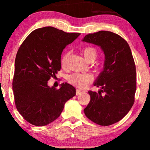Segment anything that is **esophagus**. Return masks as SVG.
<instances>
[{
    "instance_id": "obj_1",
    "label": "esophagus",
    "mask_w": 150,
    "mask_h": 150,
    "mask_svg": "<svg viewBox=\"0 0 150 150\" xmlns=\"http://www.w3.org/2000/svg\"><path fill=\"white\" fill-rule=\"evenodd\" d=\"M81 93H82V91H81L80 89H77V90H76V95H80V94H81Z\"/></svg>"
}]
</instances>
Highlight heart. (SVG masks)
<instances>
[{
  "label": "heart",
  "instance_id": "heart-1",
  "mask_svg": "<svg viewBox=\"0 0 150 150\" xmlns=\"http://www.w3.org/2000/svg\"><path fill=\"white\" fill-rule=\"evenodd\" d=\"M82 51L86 60L89 62H93L95 61V59L97 57V50L93 46H86L82 49ZM68 56V53H67L63 55V56L61 58V65L63 67L65 66ZM92 80V75L89 73H75L70 75L68 77V81L70 84L76 86V87H81V88L85 87L87 84L90 83Z\"/></svg>",
  "mask_w": 150,
  "mask_h": 150
}]
</instances>
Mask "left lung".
Masks as SVG:
<instances>
[{
	"instance_id": "obj_1",
	"label": "left lung",
	"mask_w": 150,
	"mask_h": 150,
	"mask_svg": "<svg viewBox=\"0 0 150 150\" xmlns=\"http://www.w3.org/2000/svg\"><path fill=\"white\" fill-rule=\"evenodd\" d=\"M82 42L100 46L105 55L104 68L94 82L101 89L89 91L90 101L84 112L98 125H112L129 112L135 101L136 71L131 50L125 39L108 31L87 34Z\"/></svg>"
}]
</instances>
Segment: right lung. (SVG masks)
Returning <instances> with one entry per match:
<instances>
[{
	"label": "right lung",
	"mask_w": 150,
	"mask_h": 150,
	"mask_svg": "<svg viewBox=\"0 0 150 150\" xmlns=\"http://www.w3.org/2000/svg\"><path fill=\"white\" fill-rule=\"evenodd\" d=\"M80 33L52 27L37 29L19 48L15 61L13 90L15 106L27 122L44 126L57 119L67 101L76 94L71 85L50 87L48 81L61 70V53Z\"/></svg>",
	"instance_id": "obj_1"
}]
</instances>
